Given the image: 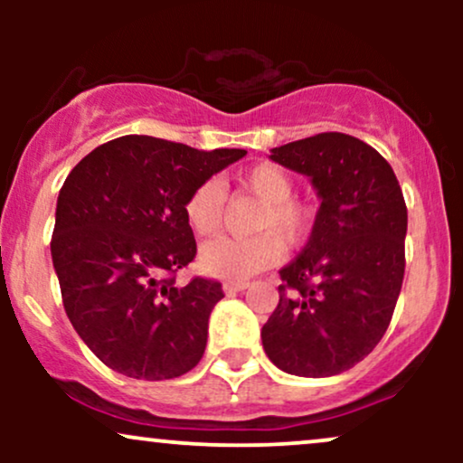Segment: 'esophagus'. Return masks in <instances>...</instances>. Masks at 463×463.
<instances>
[{"instance_id": "esophagus-1", "label": "esophagus", "mask_w": 463, "mask_h": 463, "mask_svg": "<svg viewBox=\"0 0 463 463\" xmlns=\"http://www.w3.org/2000/svg\"><path fill=\"white\" fill-rule=\"evenodd\" d=\"M248 287V283H224V294H237V291H243Z\"/></svg>"}]
</instances>
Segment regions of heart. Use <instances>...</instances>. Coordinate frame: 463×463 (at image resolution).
<instances>
[{"mask_svg": "<svg viewBox=\"0 0 463 463\" xmlns=\"http://www.w3.org/2000/svg\"><path fill=\"white\" fill-rule=\"evenodd\" d=\"M241 187L263 202L250 239L220 237L200 250L202 272L222 280H246L272 268L283 257V242L300 243L309 231V206L291 198L294 183L285 169L274 163L250 167L241 178ZM224 215V189L217 180H204L191 191L184 204V217L195 235L209 237L220 231Z\"/></svg>", "mask_w": 463, "mask_h": 463, "instance_id": "1", "label": "heart"}]
</instances>
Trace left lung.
Segmentation results:
<instances>
[{
    "label": "left lung",
    "instance_id": "8db88e82",
    "mask_svg": "<svg viewBox=\"0 0 463 463\" xmlns=\"http://www.w3.org/2000/svg\"><path fill=\"white\" fill-rule=\"evenodd\" d=\"M309 178L320 198L311 237L280 269L279 305L263 324V350L287 374H342L381 342L405 276L407 206L394 169L342 132L269 150Z\"/></svg>",
    "mask_w": 463,
    "mask_h": 463
}]
</instances>
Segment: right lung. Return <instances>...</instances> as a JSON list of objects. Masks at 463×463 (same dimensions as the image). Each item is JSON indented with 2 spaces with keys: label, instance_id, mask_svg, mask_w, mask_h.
<instances>
[{
  "label": "right lung",
  "instance_id": "add662e5",
  "mask_svg": "<svg viewBox=\"0 0 463 463\" xmlns=\"http://www.w3.org/2000/svg\"><path fill=\"white\" fill-rule=\"evenodd\" d=\"M246 150L126 135L71 169L56 202L52 261L69 322L95 357L130 379H176L198 365L217 280L176 287L195 257L184 204Z\"/></svg>",
  "mask_w": 463,
  "mask_h": 463
}]
</instances>
